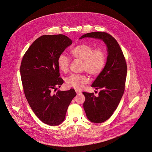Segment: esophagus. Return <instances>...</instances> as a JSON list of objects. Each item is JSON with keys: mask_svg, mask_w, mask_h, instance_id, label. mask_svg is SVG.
<instances>
[{"mask_svg": "<svg viewBox=\"0 0 152 152\" xmlns=\"http://www.w3.org/2000/svg\"><path fill=\"white\" fill-rule=\"evenodd\" d=\"M76 93H77V95H79V94H82V92L80 91H76Z\"/></svg>", "mask_w": 152, "mask_h": 152, "instance_id": "esophagus-1", "label": "esophagus"}]
</instances>
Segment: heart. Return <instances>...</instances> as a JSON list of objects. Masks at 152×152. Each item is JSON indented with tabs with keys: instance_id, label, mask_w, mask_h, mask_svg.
Listing matches in <instances>:
<instances>
[{
	"instance_id": "1",
	"label": "heart",
	"mask_w": 152,
	"mask_h": 152,
	"mask_svg": "<svg viewBox=\"0 0 152 152\" xmlns=\"http://www.w3.org/2000/svg\"><path fill=\"white\" fill-rule=\"evenodd\" d=\"M73 58L83 61L82 70L91 76L98 75L103 69L106 61L105 52L102 49L93 50V48L86 44L77 45L71 50ZM58 65L61 71L68 72L70 66V59L66 55L61 54L58 59ZM89 82L88 77L84 74L73 73L66 79L68 87L76 90H81Z\"/></svg>"
}]
</instances>
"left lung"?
<instances>
[{"label": "left lung", "mask_w": 152, "mask_h": 152, "mask_svg": "<svg viewBox=\"0 0 152 152\" xmlns=\"http://www.w3.org/2000/svg\"><path fill=\"white\" fill-rule=\"evenodd\" d=\"M86 37L101 40L107 47L106 64L91 85L96 90H100L99 96L83 92L85 96L83 108L88 119L100 123L111 117L120 103L124 91L127 65L119 43L111 35L95 31L83 34L79 39Z\"/></svg>", "instance_id": "left-lung-1"}]
</instances>
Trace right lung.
Segmentation results:
<instances>
[{
    "mask_svg": "<svg viewBox=\"0 0 152 152\" xmlns=\"http://www.w3.org/2000/svg\"><path fill=\"white\" fill-rule=\"evenodd\" d=\"M72 43L63 34L42 36L31 45L21 63L26 98L36 116L48 125L57 126L64 121L68 106L76 96L73 89L52 92L63 83L58 58Z\"/></svg>",
    "mask_w": 152,
    "mask_h": 152,
    "instance_id": "add662e5",
    "label": "right lung"
}]
</instances>
